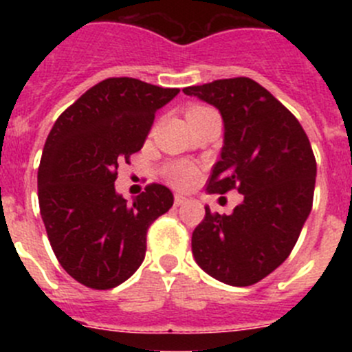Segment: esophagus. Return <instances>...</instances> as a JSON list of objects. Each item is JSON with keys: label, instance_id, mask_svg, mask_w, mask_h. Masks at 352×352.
<instances>
[{"label": "esophagus", "instance_id": "34e87169", "mask_svg": "<svg viewBox=\"0 0 352 352\" xmlns=\"http://www.w3.org/2000/svg\"><path fill=\"white\" fill-rule=\"evenodd\" d=\"M173 202H175V206H182L187 202V197L182 196V194H175V199H173Z\"/></svg>", "mask_w": 352, "mask_h": 352}]
</instances>
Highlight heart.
Segmentation results:
<instances>
[{"label":"heart","mask_w":352,"mask_h":352,"mask_svg":"<svg viewBox=\"0 0 352 352\" xmlns=\"http://www.w3.org/2000/svg\"><path fill=\"white\" fill-rule=\"evenodd\" d=\"M206 110L209 109L202 107V105H192V107L187 110V119H192V117L206 112ZM196 177L197 168L187 162H177L168 168V180L175 187H189L196 180Z\"/></svg>","instance_id":"1"}]
</instances>
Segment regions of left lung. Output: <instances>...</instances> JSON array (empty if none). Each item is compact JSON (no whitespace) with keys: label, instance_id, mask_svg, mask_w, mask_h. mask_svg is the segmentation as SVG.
<instances>
[{"label":"left lung","instance_id":"1","mask_svg":"<svg viewBox=\"0 0 352 352\" xmlns=\"http://www.w3.org/2000/svg\"><path fill=\"white\" fill-rule=\"evenodd\" d=\"M184 94L214 105L225 122L208 192L243 194L228 216L206 208L192 233L194 258L225 285H255L286 261L311 211L317 162L310 141L296 117L250 78L216 80Z\"/></svg>","mask_w":352,"mask_h":352}]
</instances>
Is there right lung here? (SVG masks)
Returning <instances> with one entry per match:
<instances>
[{
	"instance_id": "1",
	"label": "right lung",
	"mask_w": 352,
	"mask_h": 352,
	"mask_svg": "<svg viewBox=\"0 0 352 352\" xmlns=\"http://www.w3.org/2000/svg\"><path fill=\"white\" fill-rule=\"evenodd\" d=\"M179 88L107 78L85 91L52 126L41 165L38 206L63 269L91 289L129 279L146 254V233L173 204L162 184L133 202L116 192L120 163L143 148L156 110Z\"/></svg>"
}]
</instances>
